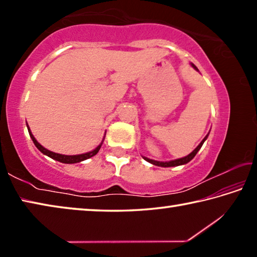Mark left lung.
<instances>
[{"instance_id": "8db88e82", "label": "left lung", "mask_w": 257, "mask_h": 257, "mask_svg": "<svg viewBox=\"0 0 257 257\" xmlns=\"http://www.w3.org/2000/svg\"><path fill=\"white\" fill-rule=\"evenodd\" d=\"M191 67H193L194 69H196V70L198 71V69L196 68V66H195V64L191 63ZM207 136H208V135H206L205 138H204L203 141H202L201 143H199V145L196 147V149H195L193 152H191L190 154H188L187 156H185V158L177 159V160H173V161H169V162H160V161H154V160L147 159V158H145V156H143V158H144V160H146L147 162H150V163L154 164V165H158V167H163V168H168V167H178V165L186 164V163H188L189 161H191V160H193V159L195 158V155L197 154V152H198L199 150H201V147H202V145L204 144V142L206 141Z\"/></svg>"}]
</instances>
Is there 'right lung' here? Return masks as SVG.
Masks as SVG:
<instances>
[{
    "mask_svg": "<svg viewBox=\"0 0 257 257\" xmlns=\"http://www.w3.org/2000/svg\"><path fill=\"white\" fill-rule=\"evenodd\" d=\"M27 128H28V132H29V135H30V138L33 139L35 146H36L37 149L40 150L43 154L50 156L51 159H53V160H55V161H59V162H61V163H67V164L78 163V162H81V161H85V160H87V159L92 158V156L96 155V154L98 153V151H99V149H101V146H102V144H103V142H102L101 144H99V145L96 147V149L93 150V151H90V152H87V153H84V154H78V155H63V154H58V153H54V152H51V151H49V150H46L45 147H43V146L40 144V143H38V142L36 141V138H35V137L33 136L32 132H30V129H29V127H28V123H27Z\"/></svg>",
    "mask_w": 257,
    "mask_h": 257,
    "instance_id": "add662e5",
    "label": "right lung"
}]
</instances>
